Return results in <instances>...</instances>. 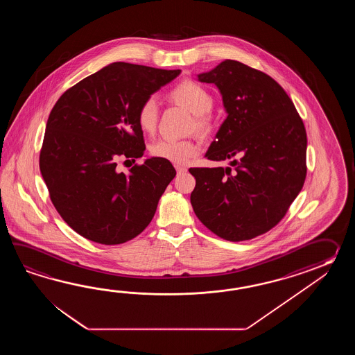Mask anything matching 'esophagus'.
<instances>
[{
  "instance_id": "obj_1",
  "label": "esophagus",
  "mask_w": 355,
  "mask_h": 355,
  "mask_svg": "<svg viewBox=\"0 0 355 355\" xmlns=\"http://www.w3.org/2000/svg\"><path fill=\"white\" fill-rule=\"evenodd\" d=\"M175 168H176V171H178V173H179V174H181V173H185V171H187V170H188V168H187V167L179 166V165H176V166H175Z\"/></svg>"
}]
</instances>
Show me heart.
<instances>
[{"mask_svg": "<svg viewBox=\"0 0 355 355\" xmlns=\"http://www.w3.org/2000/svg\"><path fill=\"white\" fill-rule=\"evenodd\" d=\"M170 96L176 104L185 107L194 115L196 129L200 135H208L211 132V119L208 114L213 109V98L202 85L194 81H182L175 86ZM137 121L141 129L146 133H151L159 121V103L155 96L146 98L138 109ZM199 152V146L190 141H175V139H159L151 146L152 156L166 159L175 165H185Z\"/></svg>", "mask_w": 355, "mask_h": 355, "instance_id": "obj_1", "label": "heart"}]
</instances>
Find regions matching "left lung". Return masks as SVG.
I'll return each instance as SVG.
<instances>
[{
  "instance_id": "obj_1",
  "label": "left lung",
  "mask_w": 355,
  "mask_h": 355,
  "mask_svg": "<svg viewBox=\"0 0 355 355\" xmlns=\"http://www.w3.org/2000/svg\"><path fill=\"white\" fill-rule=\"evenodd\" d=\"M196 78L218 89L227 113L204 157L230 159L234 168H190V202L220 239L251 240L272 230L301 191L306 129L287 92L264 72L226 60Z\"/></svg>"
}]
</instances>
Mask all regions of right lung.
I'll return each instance as SVG.
<instances>
[{
	"label": "right lung",
	"mask_w": 355,
	"mask_h": 355,
	"mask_svg": "<svg viewBox=\"0 0 355 355\" xmlns=\"http://www.w3.org/2000/svg\"><path fill=\"white\" fill-rule=\"evenodd\" d=\"M180 73L114 62L76 83L53 106L40 173L60 217L85 239L119 245L150 225L174 166L150 157L124 174L116 171V159L144 156L138 109Z\"/></svg>",
	"instance_id": "1"
}]
</instances>
